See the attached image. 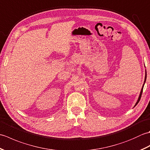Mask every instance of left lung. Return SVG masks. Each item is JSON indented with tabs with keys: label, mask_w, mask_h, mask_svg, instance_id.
<instances>
[{
	"label": "left lung",
	"mask_w": 150,
	"mask_h": 150,
	"mask_svg": "<svg viewBox=\"0 0 150 150\" xmlns=\"http://www.w3.org/2000/svg\"><path fill=\"white\" fill-rule=\"evenodd\" d=\"M146 74H145V79H144V84H143V85H142V89H141V93H140V95H139V98H138V100H137V103H136V104H135V106H136V105H137V104L139 103V102L140 101V99H141V95H142V91H143V88H144V84H145V82H146ZM135 106H134V107H135Z\"/></svg>",
	"instance_id": "1"
}]
</instances>
